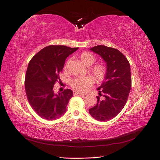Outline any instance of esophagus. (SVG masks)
<instances>
[{"label": "esophagus", "mask_w": 160, "mask_h": 160, "mask_svg": "<svg viewBox=\"0 0 160 160\" xmlns=\"http://www.w3.org/2000/svg\"><path fill=\"white\" fill-rule=\"evenodd\" d=\"M74 95H79V96H81L82 98H84V97L85 96V95L83 94H81V93H77V92H75V93H73Z\"/></svg>", "instance_id": "1"}]
</instances>
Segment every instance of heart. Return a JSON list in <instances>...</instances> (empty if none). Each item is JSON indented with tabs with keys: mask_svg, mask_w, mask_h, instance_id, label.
<instances>
[{
	"mask_svg": "<svg viewBox=\"0 0 160 160\" xmlns=\"http://www.w3.org/2000/svg\"><path fill=\"white\" fill-rule=\"evenodd\" d=\"M81 61L86 66H91L93 65L96 59L95 56L89 52H83L80 55ZM71 59L67 61L65 67L68 66ZM91 72L95 79L98 81H103L108 73V69L106 66L102 64H97L91 67ZM70 85L75 91L80 93H84L88 91L93 85V79L90 77H77L70 81Z\"/></svg>",
	"mask_w": 160,
	"mask_h": 160,
	"instance_id": "obj_1",
	"label": "heart"
}]
</instances>
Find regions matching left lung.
Masks as SVG:
<instances>
[{
	"mask_svg": "<svg viewBox=\"0 0 160 160\" xmlns=\"http://www.w3.org/2000/svg\"><path fill=\"white\" fill-rule=\"evenodd\" d=\"M90 50L105 61L108 73L98 89L99 95L97 96V104L89 111L96 120L105 122L117 116L127 102L132 88L130 65L123 53L114 48L98 45Z\"/></svg>",
	"mask_w": 160,
	"mask_h": 160,
	"instance_id": "1",
	"label": "left lung"
}]
</instances>
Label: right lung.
<instances>
[{"instance_id":"obj_1","label":"right lung","mask_w":160,"mask_h":160,"mask_svg":"<svg viewBox=\"0 0 160 160\" xmlns=\"http://www.w3.org/2000/svg\"><path fill=\"white\" fill-rule=\"evenodd\" d=\"M64 45H49L43 48L28 63L25 79L28 101L42 119L55 120L63 115L72 97L71 89L55 93L53 87L59 81V72L65 59L78 49Z\"/></svg>"}]
</instances>
